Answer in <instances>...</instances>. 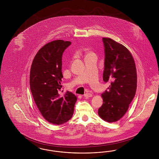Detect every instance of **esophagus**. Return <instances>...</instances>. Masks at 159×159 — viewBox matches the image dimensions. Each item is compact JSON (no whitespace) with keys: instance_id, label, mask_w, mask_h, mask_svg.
<instances>
[{"instance_id":"34e87169","label":"esophagus","mask_w":159,"mask_h":159,"mask_svg":"<svg viewBox=\"0 0 159 159\" xmlns=\"http://www.w3.org/2000/svg\"><path fill=\"white\" fill-rule=\"evenodd\" d=\"M84 97H87V98L91 97H92V94L91 93H86L84 94Z\"/></svg>"}]
</instances>
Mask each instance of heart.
I'll return each mask as SVG.
<instances>
[{"label": "heart", "instance_id": "obj_1", "mask_svg": "<svg viewBox=\"0 0 159 159\" xmlns=\"http://www.w3.org/2000/svg\"><path fill=\"white\" fill-rule=\"evenodd\" d=\"M94 53L92 52H87V54H86V56H89V55H93Z\"/></svg>", "mask_w": 159, "mask_h": 159}]
</instances>
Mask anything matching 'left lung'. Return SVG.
Instances as JSON below:
<instances>
[{"label":"left lung","mask_w":159,"mask_h":159,"mask_svg":"<svg viewBox=\"0 0 159 159\" xmlns=\"http://www.w3.org/2000/svg\"><path fill=\"white\" fill-rule=\"evenodd\" d=\"M105 60L103 80L110 83L102 93L99 117L108 122L119 120L135 95L137 75L135 61L128 49L111 39L102 38Z\"/></svg>","instance_id":"obj_1"}]
</instances>
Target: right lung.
Returning a JSON list of instances; mask_svg holds the SVG:
<instances>
[{"label": "right lung", "mask_w": 159, "mask_h": 159, "mask_svg": "<svg viewBox=\"0 0 159 159\" xmlns=\"http://www.w3.org/2000/svg\"><path fill=\"white\" fill-rule=\"evenodd\" d=\"M71 44L62 40L46 44L38 51L31 67L30 86L34 102L43 117L55 125H61L71 118L77 101L71 92L60 94L62 57Z\"/></svg>", "instance_id": "right-lung-1"}]
</instances>
